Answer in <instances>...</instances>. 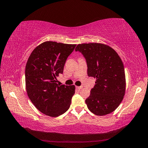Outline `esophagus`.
<instances>
[{
    "instance_id": "1",
    "label": "esophagus",
    "mask_w": 148,
    "mask_h": 148,
    "mask_svg": "<svg viewBox=\"0 0 148 148\" xmlns=\"http://www.w3.org/2000/svg\"><path fill=\"white\" fill-rule=\"evenodd\" d=\"M76 88L78 89V90H81V89L83 88V86H76Z\"/></svg>"
}]
</instances>
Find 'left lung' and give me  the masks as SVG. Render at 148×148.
I'll use <instances>...</instances> for the list:
<instances>
[{
    "mask_svg": "<svg viewBox=\"0 0 148 148\" xmlns=\"http://www.w3.org/2000/svg\"><path fill=\"white\" fill-rule=\"evenodd\" d=\"M85 58L87 73L96 79L85 102L94 114L103 116L113 112L124 98L126 79L124 65L119 56L110 46L84 43L77 46Z\"/></svg>",
    "mask_w": 148,
    "mask_h": 148,
    "instance_id": "left-lung-1",
    "label": "left lung"
}]
</instances>
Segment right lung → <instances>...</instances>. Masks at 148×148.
I'll use <instances>...</instances> for the list:
<instances>
[{
    "instance_id": "add662e5",
    "label": "right lung",
    "mask_w": 148,
    "mask_h": 148,
    "mask_svg": "<svg viewBox=\"0 0 148 148\" xmlns=\"http://www.w3.org/2000/svg\"><path fill=\"white\" fill-rule=\"evenodd\" d=\"M76 45L46 41L31 52L25 66V88L38 110L52 117L68 110L75 94L74 85H59L56 77L63 73L67 57Z\"/></svg>"
}]
</instances>
